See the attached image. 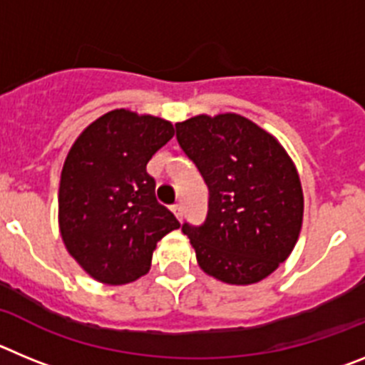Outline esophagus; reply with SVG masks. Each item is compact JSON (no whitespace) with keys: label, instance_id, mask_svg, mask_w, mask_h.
<instances>
[{"label":"esophagus","instance_id":"1","mask_svg":"<svg viewBox=\"0 0 365 365\" xmlns=\"http://www.w3.org/2000/svg\"><path fill=\"white\" fill-rule=\"evenodd\" d=\"M172 212H173V215H175L177 219H182V206L180 205H175V206H172Z\"/></svg>","mask_w":365,"mask_h":365}]
</instances>
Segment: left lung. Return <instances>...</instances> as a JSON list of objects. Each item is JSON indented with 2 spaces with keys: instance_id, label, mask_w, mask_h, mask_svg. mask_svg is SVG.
<instances>
[{
  "instance_id": "8db88e82",
  "label": "left lung",
  "mask_w": 365,
  "mask_h": 365,
  "mask_svg": "<svg viewBox=\"0 0 365 365\" xmlns=\"http://www.w3.org/2000/svg\"><path fill=\"white\" fill-rule=\"evenodd\" d=\"M175 130L210 192L206 221L182 225L199 267L228 285L265 279L291 256L302 230L294 163L278 138L235 113L197 115Z\"/></svg>"
}]
</instances>
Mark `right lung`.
<instances>
[{
  "label": "right lung",
  "mask_w": 365,
  "mask_h": 365,
  "mask_svg": "<svg viewBox=\"0 0 365 365\" xmlns=\"http://www.w3.org/2000/svg\"><path fill=\"white\" fill-rule=\"evenodd\" d=\"M173 135L170 120L113 109L71 146L60 177L58 225L67 252L96 282L125 285L143 278L157 243L180 227L157 202L146 172Z\"/></svg>",
  "instance_id": "obj_1"
}]
</instances>
